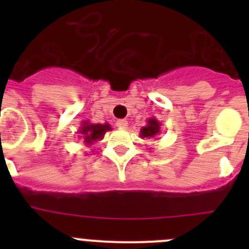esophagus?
<instances>
[{"label":"esophagus","instance_id":"obj_1","mask_svg":"<svg viewBox=\"0 0 249 249\" xmlns=\"http://www.w3.org/2000/svg\"><path fill=\"white\" fill-rule=\"evenodd\" d=\"M116 124H117V127H120V128H127L128 122H127L126 120H117L116 121Z\"/></svg>","mask_w":249,"mask_h":249}]
</instances>
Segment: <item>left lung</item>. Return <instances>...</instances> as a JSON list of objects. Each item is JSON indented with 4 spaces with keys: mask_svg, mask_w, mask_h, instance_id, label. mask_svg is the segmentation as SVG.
<instances>
[{
    "mask_svg": "<svg viewBox=\"0 0 249 249\" xmlns=\"http://www.w3.org/2000/svg\"><path fill=\"white\" fill-rule=\"evenodd\" d=\"M160 123L156 118H149L147 121V126L141 128V137L142 138H153L160 133Z\"/></svg>",
    "mask_w": 249,
    "mask_h": 249,
    "instance_id": "obj_1",
    "label": "left lung"
}]
</instances>
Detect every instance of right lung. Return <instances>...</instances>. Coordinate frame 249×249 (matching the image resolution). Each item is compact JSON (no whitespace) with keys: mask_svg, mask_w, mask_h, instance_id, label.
Masks as SVG:
<instances>
[{"mask_svg":"<svg viewBox=\"0 0 249 249\" xmlns=\"http://www.w3.org/2000/svg\"><path fill=\"white\" fill-rule=\"evenodd\" d=\"M107 131H111V126H109L108 123H105V124L96 123V124H93V123H89V121H85L82 123V126L80 127L78 133L83 136L85 143L89 146V144H92L96 141L102 140Z\"/></svg>","mask_w":249,"mask_h":249,"instance_id":"right-lung-1","label":"right lung"}]
</instances>
